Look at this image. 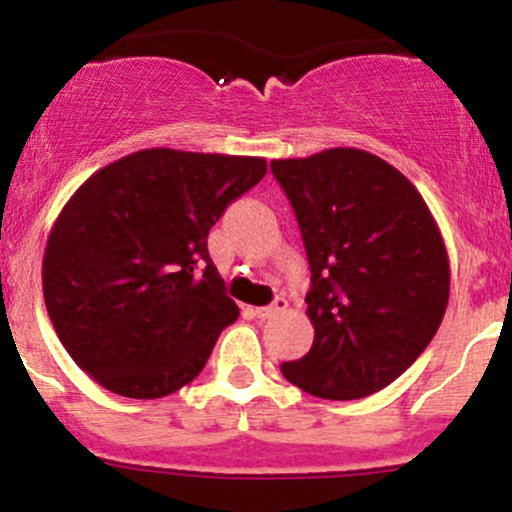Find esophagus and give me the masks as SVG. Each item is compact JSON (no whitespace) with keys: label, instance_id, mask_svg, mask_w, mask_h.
<instances>
[{"label":"esophagus","instance_id":"34e87169","mask_svg":"<svg viewBox=\"0 0 512 512\" xmlns=\"http://www.w3.org/2000/svg\"><path fill=\"white\" fill-rule=\"evenodd\" d=\"M284 309H286V299H284V296H276L274 304L259 306V309H256V316H259V319H271V316L281 314Z\"/></svg>","mask_w":512,"mask_h":512}]
</instances>
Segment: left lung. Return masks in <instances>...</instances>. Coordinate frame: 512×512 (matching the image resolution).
I'll list each match as a JSON object with an SVG mask.
<instances>
[{
    "mask_svg": "<svg viewBox=\"0 0 512 512\" xmlns=\"http://www.w3.org/2000/svg\"><path fill=\"white\" fill-rule=\"evenodd\" d=\"M296 213L311 269L314 344L281 374L321 399H362L427 349L450 299L442 233L394 165L332 148L271 160Z\"/></svg>",
    "mask_w": 512,
    "mask_h": 512,
    "instance_id": "left-lung-1",
    "label": "left lung"
}]
</instances>
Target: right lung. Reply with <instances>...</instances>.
Returning <instances> with one entry per match:
<instances>
[{
    "mask_svg": "<svg viewBox=\"0 0 512 512\" xmlns=\"http://www.w3.org/2000/svg\"><path fill=\"white\" fill-rule=\"evenodd\" d=\"M264 175V158L150 148L77 188L42 261L47 314L77 367L130 399L165 397L201 374L238 319L208 231Z\"/></svg>",
    "mask_w": 512,
    "mask_h": 512,
    "instance_id": "1",
    "label": "right lung"
}]
</instances>
